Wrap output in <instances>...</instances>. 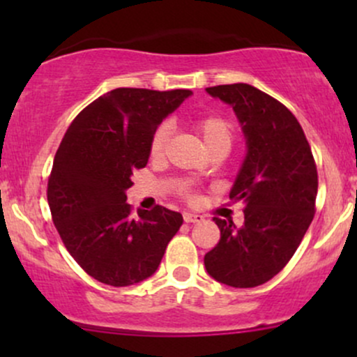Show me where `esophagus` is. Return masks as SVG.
<instances>
[{"mask_svg":"<svg viewBox=\"0 0 357 357\" xmlns=\"http://www.w3.org/2000/svg\"><path fill=\"white\" fill-rule=\"evenodd\" d=\"M183 218L186 223H199V221L204 220L202 215H195V213H184Z\"/></svg>","mask_w":357,"mask_h":357,"instance_id":"esophagus-1","label":"esophagus"}]
</instances>
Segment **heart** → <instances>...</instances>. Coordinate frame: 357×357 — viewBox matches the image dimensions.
Instances as JSON below:
<instances>
[{
    "instance_id": "heart-1",
    "label": "heart",
    "mask_w": 357,
    "mask_h": 357,
    "mask_svg": "<svg viewBox=\"0 0 357 357\" xmlns=\"http://www.w3.org/2000/svg\"><path fill=\"white\" fill-rule=\"evenodd\" d=\"M196 130L202 136L204 146H206L208 151L211 149H218V147H225V149H230L231 146V139H233V129L230 126V122L225 121L223 117L218 116H208L199 119L196 122ZM169 126L162 124L155 129V132L153 134V139H151L149 144V153L151 158L159 159L162 158L165 154L167 142H169ZM198 176H203L204 171H198L196 173Z\"/></svg>"
}]
</instances>
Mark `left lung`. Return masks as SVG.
Listing matches in <instances>:
<instances>
[{"mask_svg": "<svg viewBox=\"0 0 357 357\" xmlns=\"http://www.w3.org/2000/svg\"><path fill=\"white\" fill-rule=\"evenodd\" d=\"M233 107L247 154L230 198L245 204V223L215 218L220 241L204 255L216 282L250 289L275 277L314 218L317 169L304 130L285 105L248 84L208 87Z\"/></svg>", "mask_w": 357, "mask_h": 357, "instance_id": "obj_1", "label": "left lung"}]
</instances>
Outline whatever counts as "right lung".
<instances>
[{
  "label": "right lung",
  "instance_id": "right-lung-1",
  "mask_svg": "<svg viewBox=\"0 0 357 357\" xmlns=\"http://www.w3.org/2000/svg\"><path fill=\"white\" fill-rule=\"evenodd\" d=\"M191 90L114 89L85 107L61 139L48 179L52 218L90 277L127 287L158 270L181 213L126 203L132 171L149 161L153 134Z\"/></svg>",
  "mask_w": 357,
  "mask_h": 357
}]
</instances>
